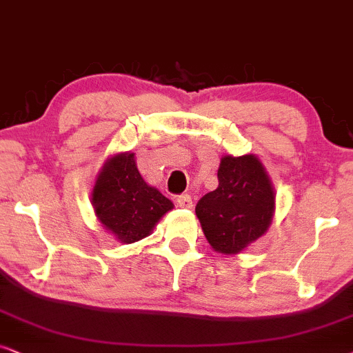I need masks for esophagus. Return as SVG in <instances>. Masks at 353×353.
<instances>
[{"label": "esophagus", "mask_w": 353, "mask_h": 353, "mask_svg": "<svg viewBox=\"0 0 353 353\" xmlns=\"http://www.w3.org/2000/svg\"><path fill=\"white\" fill-rule=\"evenodd\" d=\"M176 201H177V205L181 206V208H187V210H190L192 206H194V203H192V196H190V195H187V194L177 196Z\"/></svg>", "instance_id": "esophagus-1"}]
</instances>
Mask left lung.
<instances>
[{"label": "left lung", "mask_w": 353, "mask_h": 353, "mask_svg": "<svg viewBox=\"0 0 353 353\" xmlns=\"http://www.w3.org/2000/svg\"><path fill=\"white\" fill-rule=\"evenodd\" d=\"M218 189L196 203L206 241L214 252L237 255L265 236L276 211V192L255 154L221 158Z\"/></svg>", "instance_id": "obj_1"}]
</instances>
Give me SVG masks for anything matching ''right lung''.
<instances>
[{
  "mask_svg": "<svg viewBox=\"0 0 353 353\" xmlns=\"http://www.w3.org/2000/svg\"><path fill=\"white\" fill-rule=\"evenodd\" d=\"M97 219L117 242L134 243L148 237L174 203L140 176L135 153L112 154L103 163L92 190Z\"/></svg>",
  "mask_w": 353,
  "mask_h": 353,
  "instance_id": "1",
  "label": "right lung"
}]
</instances>
